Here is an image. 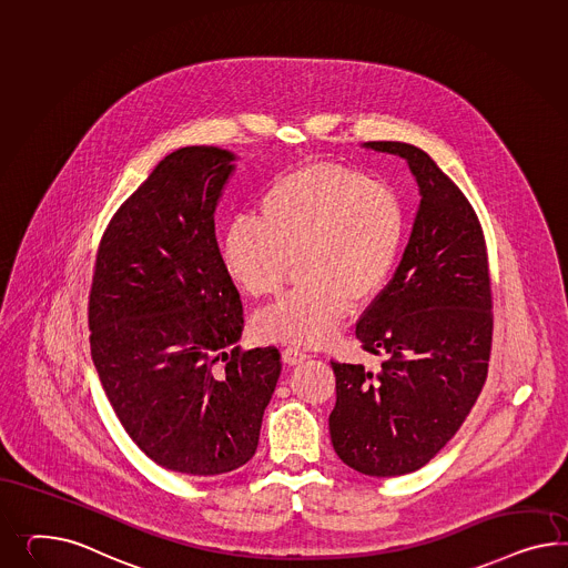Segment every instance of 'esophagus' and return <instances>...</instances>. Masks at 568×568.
Wrapping results in <instances>:
<instances>
[{
    "instance_id": "34e87169",
    "label": "esophagus",
    "mask_w": 568,
    "mask_h": 568,
    "mask_svg": "<svg viewBox=\"0 0 568 568\" xmlns=\"http://www.w3.org/2000/svg\"><path fill=\"white\" fill-rule=\"evenodd\" d=\"M307 357H310V353L300 349V347H287V349L283 352V359H285L290 366H297V364L306 362Z\"/></svg>"
}]
</instances>
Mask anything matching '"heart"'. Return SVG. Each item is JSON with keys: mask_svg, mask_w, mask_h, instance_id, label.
Wrapping results in <instances>:
<instances>
[{"mask_svg": "<svg viewBox=\"0 0 568 568\" xmlns=\"http://www.w3.org/2000/svg\"><path fill=\"white\" fill-rule=\"evenodd\" d=\"M262 216L233 219L223 261L252 297L283 290L292 261L302 287L256 318L262 337L318 345L333 337L352 304L383 290L399 258L405 215L390 185L338 165H306L264 190Z\"/></svg>", "mask_w": 568, "mask_h": 568, "instance_id": "heart-1", "label": "heart"}]
</instances>
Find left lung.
Wrapping results in <instances>:
<instances>
[{"instance_id":"8db88e82","label":"left lung","mask_w":568,"mask_h":568,"mask_svg":"<svg viewBox=\"0 0 568 568\" xmlns=\"http://www.w3.org/2000/svg\"><path fill=\"white\" fill-rule=\"evenodd\" d=\"M407 161L419 187L409 242L390 283L355 326L376 372L331 362L328 417L338 459L364 476L424 467L455 436L488 374L491 290L481 225L428 153L407 142H364Z\"/></svg>"}]
</instances>
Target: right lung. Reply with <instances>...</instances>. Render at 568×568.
<instances>
[{
    "label": "right lung",
    "instance_id": "obj_1",
    "mask_svg": "<svg viewBox=\"0 0 568 568\" xmlns=\"http://www.w3.org/2000/svg\"><path fill=\"white\" fill-rule=\"evenodd\" d=\"M235 159L168 154L111 219L92 276V364L109 403L149 459L185 476L254 457L281 374L276 347L235 345L244 310L215 235Z\"/></svg>",
    "mask_w": 568,
    "mask_h": 568
}]
</instances>
